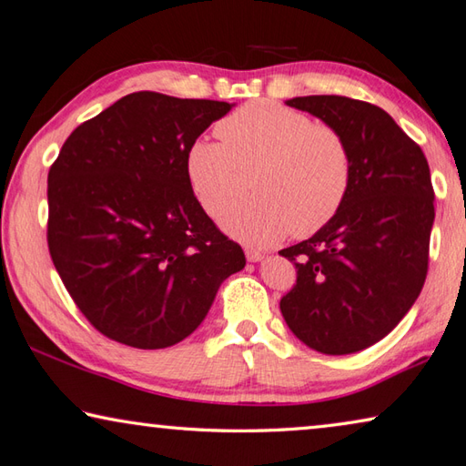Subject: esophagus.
I'll use <instances>...</instances> for the list:
<instances>
[{
    "label": "esophagus",
    "mask_w": 466,
    "mask_h": 466,
    "mask_svg": "<svg viewBox=\"0 0 466 466\" xmlns=\"http://www.w3.org/2000/svg\"><path fill=\"white\" fill-rule=\"evenodd\" d=\"M246 258H248V262H260V260H264V254L260 250L246 248Z\"/></svg>",
    "instance_id": "34e87169"
}]
</instances>
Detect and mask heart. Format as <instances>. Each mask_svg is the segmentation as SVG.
I'll return each instance as SVG.
<instances>
[{
  "label": "heart",
  "instance_id": "obj_1",
  "mask_svg": "<svg viewBox=\"0 0 466 466\" xmlns=\"http://www.w3.org/2000/svg\"><path fill=\"white\" fill-rule=\"evenodd\" d=\"M222 142L198 140L186 172L198 202L212 218L236 204L224 230L242 242L270 246L290 232L312 236L339 214L352 184V156L339 130L270 100H256L218 122Z\"/></svg>",
  "mask_w": 466,
  "mask_h": 466
}]
</instances>
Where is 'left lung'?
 Listing matches in <instances>:
<instances>
[{
	"instance_id": "8db88e82",
	"label": "left lung",
	"mask_w": 466,
	"mask_h": 466,
	"mask_svg": "<svg viewBox=\"0 0 466 466\" xmlns=\"http://www.w3.org/2000/svg\"><path fill=\"white\" fill-rule=\"evenodd\" d=\"M286 106L342 134L352 184L322 230L280 250L299 270L280 310L309 349L352 354L382 340L422 290L434 222L429 162L379 106L344 96L292 97Z\"/></svg>"
}]
</instances>
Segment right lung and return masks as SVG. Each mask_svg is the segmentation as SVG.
I'll use <instances>...</instances> for the list:
<instances>
[{
	"instance_id": "obj_1",
	"label": "right lung",
	"mask_w": 466,
	"mask_h": 466,
	"mask_svg": "<svg viewBox=\"0 0 466 466\" xmlns=\"http://www.w3.org/2000/svg\"><path fill=\"white\" fill-rule=\"evenodd\" d=\"M228 102L134 92L77 126L47 174V246L77 309L107 339L167 349L242 270L196 200L186 156Z\"/></svg>"
}]
</instances>
